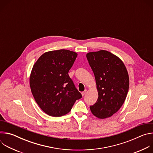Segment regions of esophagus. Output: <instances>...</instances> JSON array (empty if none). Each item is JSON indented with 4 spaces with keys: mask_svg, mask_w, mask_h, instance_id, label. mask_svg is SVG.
Returning a JSON list of instances; mask_svg holds the SVG:
<instances>
[{
    "mask_svg": "<svg viewBox=\"0 0 153 153\" xmlns=\"http://www.w3.org/2000/svg\"><path fill=\"white\" fill-rule=\"evenodd\" d=\"M87 92V90H85V91H83L82 93V96H83L85 94H86V93Z\"/></svg>",
    "mask_w": 153,
    "mask_h": 153,
    "instance_id": "1",
    "label": "esophagus"
}]
</instances>
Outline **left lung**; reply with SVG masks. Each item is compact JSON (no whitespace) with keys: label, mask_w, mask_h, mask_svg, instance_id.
<instances>
[{"label":"left lung","mask_w":153,"mask_h":153,"mask_svg":"<svg viewBox=\"0 0 153 153\" xmlns=\"http://www.w3.org/2000/svg\"><path fill=\"white\" fill-rule=\"evenodd\" d=\"M94 73L98 99L90 110L99 119L110 117L123 104L129 89V76L122 60L106 50L86 54Z\"/></svg>","instance_id":"1"}]
</instances>
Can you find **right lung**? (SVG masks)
I'll return each mask as SVG.
<instances>
[{
    "label": "right lung",
    "mask_w": 153,
    "mask_h": 153,
    "mask_svg": "<svg viewBox=\"0 0 153 153\" xmlns=\"http://www.w3.org/2000/svg\"><path fill=\"white\" fill-rule=\"evenodd\" d=\"M67 50L43 53L34 64L30 85L32 94L41 110L53 117L68 114L82 94L68 75L77 57Z\"/></svg>",
    "instance_id": "add662e5"
}]
</instances>
